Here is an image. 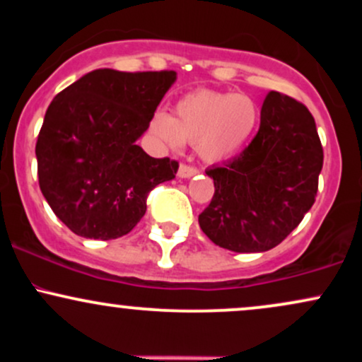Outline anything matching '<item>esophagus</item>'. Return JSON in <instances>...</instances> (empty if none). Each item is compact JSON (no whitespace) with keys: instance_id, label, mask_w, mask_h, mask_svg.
Returning <instances> with one entry per match:
<instances>
[{"instance_id":"esophagus-1","label":"esophagus","mask_w":362,"mask_h":362,"mask_svg":"<svg viewBox=\"0 0 362 362\" xmlns=\"http://www.w3.org/2000/svg\"><path fill=\"white\" fill-rule=\"evenodd\" d=\"M197 173H199V170L192 167V165L182 163L180 168H178V177H182V178H190V177L197 175Z\"/></svg>"}]
</instances>
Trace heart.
<instances>
[{
  "label": "heart",
  "mask_w": 362,
  "mask_h": 362,
  "mask_svg": "<svg viewBox=\"0 0 362 362\" xmlns=\"http://www.w3.org/2000/svg\"><path fill=\"white\" fill-rule=\"evenodd\" d=\"M259 115V107L248 95L201 90L178 100L175 117L156 112L151 131L168 146L178 148L189 141L204 160L219 161L236 155L247 144Z\"/></svg>",
  "instance_id": "1"
}]
</instances>
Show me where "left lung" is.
Returning a JSON list of instances; mask_svg holds the SVG:
<instances>
[{"label":"left lung","instance_id":"1","mask_svg":"<svg viewBox=\"0 0 362 362\" xmlns=\"http://www.w3.org/2000/svg\"><path fill=\"white\" fill-rule=\"evenodd\" d=\"M322 167L313 115L288 95L269 91L252 143L223 167L206 170L214 195L199 226L231 252L271 250L311 209Z\"/></svg>","mask_w":362,"mask_h":362}]
</instances>
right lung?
I'll return each instance as SVG.
<instances>
[{
	"label": "right lung",
	"mask_w": 362,
	"mask_h": 362,
	"mask_svg": "<svg viewBox=\"0 0 362 362\" xmlns=\"http://www.w3.org/2000/svg\"><path fill=\"white\" fill-rule=\"evenodd\" d=\"M175 71L95 69L54 97L35 144L45 201L74 235L114 240L146 213L148 194L178 161L136 144Z\"/></svg>",
	"instance_id": "add662e5"
}]
</instances>
